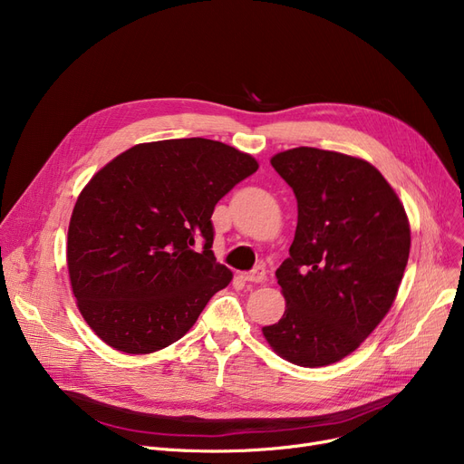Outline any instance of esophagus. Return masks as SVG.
Segmentation results:
<instances>
[{
	"label": "esophagus",
	"instance_id": "34e87169",
	"mask_svg": "<svg viewBox=\"0 0 464 464\" xmlns=\"http://www.w3.org/2000/svg\"><path fill=\"white\" fill-rule=\"evenodd\" d=\"M265 275H266L265 266H263V265H257L256 269H252L250 273H246V275H245V280L254 282V284H259V282H263V280H265Z\"/></svg>",
	"mask_w": 464,
	"mask_h": 464
}]
</instances>
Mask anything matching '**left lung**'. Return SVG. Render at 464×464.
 I'll list each match as a JSON object with an SVG mask.
<instances>
[{
    "mask_svg": "<svg viewBox=\"0 0 464 464\" xmlns=\"http://www.w3.org/2000/svg\"><path fill=\"white\" fill-rule=\"evenodd\" d=\"M271 165L297 198V229L276 278L285 299L263 327L299 367L355 352L392 308L410 254V224L395 189L369 161L299 146Z\"/></svg>",
    "mask_w": 464,
    "mask_h": 464,
    "instance_id": "1",
    "label": "left lung"
}]
</instances>
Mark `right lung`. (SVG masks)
Segmentation results:
<instances>
[{"mask_svg":"<svg viewBox=\"0 0 464 464\" xmlns=\"http://www.w3.org/2000/svg\"><path fill=\"white\" fill-rule=\"evenodd\" d=\"M257 167L233 146L191 137L135 144L97 170L71 214L67 269L105 344L152 353L193 327L233 278L210 250L214 207Z\"/></svg>","mask_w":464,"mask_h":464,"instance_id":"1","label":"right lung"}]
</instances>
